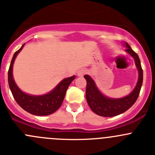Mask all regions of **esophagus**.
<instances>
[{"label": "esophagus", "instance_id": "1", "mask_svg": "<svg viewBox=\"0 0 155 155\" xmlns=\"http://www.w3.org/2000/svg\"><path fill=\"white\" fill-rule=\"evenodd\" d=\"M85 73H86V71L81 69V70H79L78 71V73H77V75H78V77H83L84 75L85 74Z\"/></svg>", "mask_w": 155, "mask_h": 155}]
</instances>
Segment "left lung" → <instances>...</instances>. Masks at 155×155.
Wrapping results in <instances>:
<instances>
[{
  "mask_svg": "<svg viewBox=\"0 0 155 155\" xmlns=\"http://www.w3.org/2000/svg\"><path fill=\"white\" fill-rule=\"evenodd\" d=\"M123 45L126 48L125 51L134 58L136 68L138 71V79L136 86L128 95L120 98H111L107 97L101 93L97 87L94 81L89 75L86 74L84 76L87 81V102L90 108L97 115L103 117H114L119 115L128 110L135 103L138 97L143 82V71L140 59L138 55L131 49L128 44L124 42Z\"/></svg>",
  "mask_w": 155,
  "mask_h": 155,
  "instance_id": "obj_1",
  "label": "left lung"
}]
</instances>
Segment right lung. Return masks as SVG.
I'll list each match as a JSON object with an SVG mask.
<instances>
[{
  "instance_id": "add662e5",
  "label": "right lung",
  "mask_w": 155,
  "mask_h": 155,
  "mask_svg": "<svg viewBox=\"0 0 155 155\" xmlns=\"http://www.w3.org/2000/svg\"><path fill=\"white\" fill-rule=\"evenodd\" d=\"M25 46V44L13 56L8 70V84L17 103L28 113L38 116H46L56 111L62 104L67 89L74 80L75 75L64 78L48 93L42 95H32L21 91L13 78V66L17 56Z\"/></svg>"
}]
</instances>
